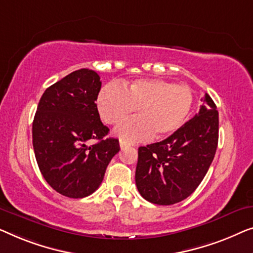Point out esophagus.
<instances>
[{"label": "esophagus", "mask_w": 253, "mask_h": 253, "mask_svg": "<svg viewBox=\"0 0 253 253\" xmlns=\"http://www.w3.org/2000/svg\"><path fill=\"white\" fill-rule=\"evenodd\" d=\"M130 145H133L129 142H126V141H120V148L122 149H125L127 147H130Z\"/></svg>", "instance_id": "1"}]
</instances>
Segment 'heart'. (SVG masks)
I'll return each instance as SVG.
<instances>
[{
  "label": "heart",
  "instance_id": "1",
  "mask_svg": "<svg viewBox=\"0 0 253 253\" xmlns=\"http://www.w3.org/2000/svg\"><path fill=\"white\" fill-rule=\"evenodd\" d=\"M193 105L191 88L164 79H137L126 89L110 83L97 96L99 116L110 125L123 123L137 109L138 117L116 129L124 141L144 140L152 134L155 138L169 136L187 122Z\"/></svg>",
  "mask_w": 253,
  "mask_h": 253
}]
</instances>
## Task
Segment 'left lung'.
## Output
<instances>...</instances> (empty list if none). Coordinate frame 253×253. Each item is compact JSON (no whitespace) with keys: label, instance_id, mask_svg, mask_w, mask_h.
Instances as JSON below:
<instances>
[{"label":"left lung","instance_id":"8db88e82","mask_svg":"<svg viewBox=\"0 0 253 253\" xmlns=\"http://www.w3.org/2000/svg\"><path fill=\"white\" fill-rule=\"evenodd\" d=\"M199 112L165 140L138 148L135 182L141 196L158 205L179 203L196 190L214 158L219 113L209 94Z\"/></svg>","mask_w":253,"mask_h":253}]
</instances>
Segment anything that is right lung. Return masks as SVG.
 Here are the masks:
<instances>
[{"label": "right lung", "instance_id": "right-lung-1", "mask_svg": "<svg viewBox=\"0 0 253 253\" xmlns=\"http://www.w3.org/2000/svg\"><path fill=\"white\" fill-rule=\"evenodd\" d=\"M101 86L95 71L81 69L47 88L39 102L32 128L35 158L49 186L63 196L94 193L120 150L117 138H105L109 128L95 103Z\"/></svg>", "mask_w": 253, "mask_h": 253}]
</instances>
